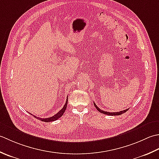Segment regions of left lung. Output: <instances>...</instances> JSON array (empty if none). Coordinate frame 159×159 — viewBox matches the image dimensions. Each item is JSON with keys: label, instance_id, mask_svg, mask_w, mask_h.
Segmentation results:
<instances>
[{"label": "left lung", "instance_id": "1", "mask_svg": "<svg viewBox=\"0 0 159 159\" xmlns=\"http://www.w3.org/2000/svg\"><path fill=\"white\" fill-rule=\"evenodd\" d=\"M94 106H95V107L96 108V109L98 110V111L101 112V113H103V114H105V115H111V116H113V115H122L124 114V112H125L126 111H128V109H126V110H124V111H119V112H106V111H102V110H101L100 108H99L98 106H97L95 104V103L94 102Z\"/></svg>", "mask_w": 159, "mask_h": 159}]
</instances>
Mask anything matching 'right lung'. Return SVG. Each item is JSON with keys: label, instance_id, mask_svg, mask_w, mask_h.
<instances>
[{"label": "right lung", "instance_id": "right-lung-1", "mask_svg": "<svg viewBox=\"0 0 159 159\" xmlns=\"http://www.w3.org/2000/svg\"><path fill=\"white\" fill-rule=\"evenodd\" d=\"M67 103H68V98L66 99V103H65V104H64V106H63V108H61L60 111L57 113V114L53 115V116H51V117H48V118H40V117H37V116H34V117L39 119V120H40L42 121H44V122H51V121H56V120H57V119H59L60 117H61V116L63 115V114L64 113V112H65L66 109ZM30 114H31V113H30Z\"/></svg>", "mask_w": 159, "mask_h": 159}]
</instances>
